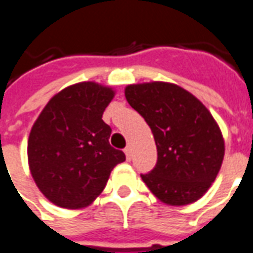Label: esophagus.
<instances>
[{
	"mask_svg": "<svg viewBox=\"0 0 253 253\" xmlns=\"http://www.w3.org/2000/svg\"><path fill=\"white\" fill-rule=\"evenodd\" d=\"M124 151H125L126 160H128V161H130V160H132V147H130V146H126Z\"/></svg>",
	"mask_w": 253,
	"mask_h": 253,
	"instance_id": "obj_1",
	"label": "esophagus"
}]
</instances>
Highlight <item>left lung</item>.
Returning a JSON list of instances; mask_svg holds the SVG:
<instances>
[{
    "label": "left lung",
    "instance_id": "8db88e82",
    "mask_svg": "<svg viewBox=\"0 0 253 253\" xmlns=\"http://www.w3.org/2000/svg\"><path fill=\"white\" fill-rule=\"evenodd\" d=\"M125 97L156 140V167L140 175L151 193L169 205L201 198L224 156L222 132L207 107L190 92L167 83L129 85Z\"/></svg>",
    "mask_w": 253,
    "mask_h": 253
}]
</instances>
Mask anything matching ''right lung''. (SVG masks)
Segmentation results:
<instances>
[{"instance_id": "1", "label": "right lung", "mask_w": 253, "mask_h": 253, "mask_svg": "<svg viewBox=\"0 0 253 253\" xmlns=\"http://www.w3.org/2000/svg\"><path fill=\"white\" fill-rule=\"evenodd\" d=\"M114 92L95 83L71 85L50 99L33 125L29 165L38 189L62 208L89 205L109 180L121 150L109 143L111 128L102 120Z\"/></svg>"}]
</instances>
